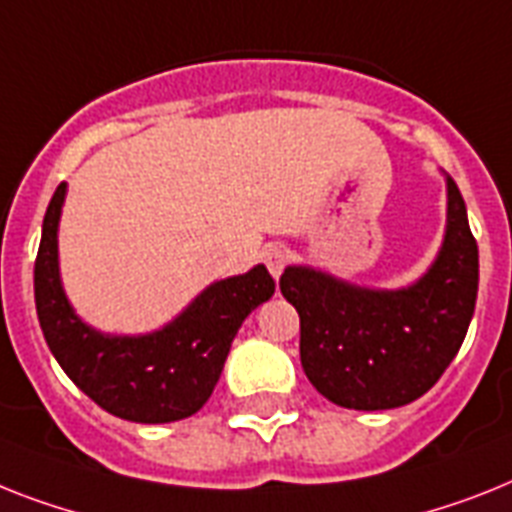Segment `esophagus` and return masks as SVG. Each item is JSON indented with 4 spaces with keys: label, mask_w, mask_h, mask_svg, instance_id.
Wrapping results in <instances>:
<instances>
[{
    "label": "esophagus",
    "mask_w": 512,
    "mask_h": 512,
    "mask_svg": "<svg viewBox=\"0 0 512 512\" xmlns=\"http://www.w3.org/2000/svg\"><path fill=\"white\" fill-rule=\"evenodd\" d=\"M264 264L272 272V277H280L287 266V251L282 246H272L264 251Z\"/></svg>",
    "instance_id": "obj_1"
}]
</instances>
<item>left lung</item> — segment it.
<instances>
[{"mask_svg":"<svg viewBox=\"0 0 512 512\" xmlns=\"http://www.w3.org/2000/svg\"><path fill=\"white\" fill-rule=\"evenodd\" d=\"M280 290L301 316L308 382L342 408L387 411L437 384L466 340L479 248L447 177V230L429 272L403 290H369L311 266H287Z\"/></svg>","mask_w":512,"mask_h":512,"instance_id":"obj_1","label":"left lung"}]
</instances>
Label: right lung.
<instances>
[{
	"label": "right lung",
	"mask_w": 512,
	"mask_h": 512,
	"mask_svg": "<svg viewBox=\"0 0 512 512\" xmlns=\"http://www.w3.org/2000/svg\"><path fill=\"white\" fill-rule=\"evenodd\" d=\"M67 185L59 183L44 214L33 269L36 311L46 345L67 377L104 411L135 424H170L193 416L225 369L240 324L274 293L266 266L209 285L167 327L151 335H101L78 319L57 264V227Z\"/></svg>",
	"instance_id": "right-lung-1"
}]
</instances>
